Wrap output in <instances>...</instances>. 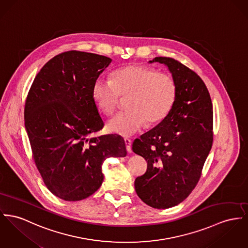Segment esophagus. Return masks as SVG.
Returning a JSON list of instances; mask_svg holds the SVG:
<instances>
[{"instance_id":"obj_1","label":"esophagus","mask_w":248,"mask_h":248,"mask_svg":"<svg viewBox=\"0 0 248 248\" xmlns=\"http://www.w3.org/2000/svg\"><path fill=\"white\" fill-rule=\"evenodd\" d=\"M125 144H126V149H127V151L128 152H132V140H130V139H128V138H125Z\"/></svg>"}]
</instances>
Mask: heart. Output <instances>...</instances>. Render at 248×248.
<instances>
[{
  "mask_svg": "<svg viewBox=\"0 0 248 248\" xmlns=\"http://www.w3.org/2000/svg\"><path fill=\"white\" fill-rule=\"evenodd\" d=\"M92 95L98 109L106 115L116 110L120 96H129V110L111 117L107 130L121 136H131L146 124L153 126L165 119L174 105L177 86L170 75L159 73L149 66L134 65L116 70L113 80L98 77Z\"/></svg>",
  "mask_w": 248,
  "mask_h": 248,
  "instance_id": "1",
  "label": "heart"
}]
</instances>
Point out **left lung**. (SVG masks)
<instances>
[{
    "mask_svg": "<svg viewBox=\"0 0 248 248\" xmlns=\"http://www.w3.org/2000/svg\"><path fill=\"white\" fill-rule=\"evenodd\" d=\"M155 62L167 66L177 95L165 119L132 143V151L148 161L134 187L147 205L168 209L187 198L199 181L213 145V104L196 72L173 58L155 57L149 63Z\"/></svg>",
    "mask_w": 248,
    "mask_h": 248,
    "instance_id": "obj_1",
    "label": "left lung"
}]
</instances>
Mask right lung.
<instances>
[{
	"label": "right lung",
	"mask_w": 248,
	"mask_h": 248,
	"mask_svg": "<svg viewBox=\"0 0 248 248\" xmlns=\"http://www.w3.org/2000/svg\"><path fill=\"white\" fill-rule=\"evenodd\" d=\"M111 62L84 51L58 54L37 73L27 96L25 129L35 165L47 188L66 201L93 195L103 182V162L127 155L120 135L90 137L104 126L93 84Z\"/></svg>",
	"instance_id": "add662e5"
}]
</instances>
